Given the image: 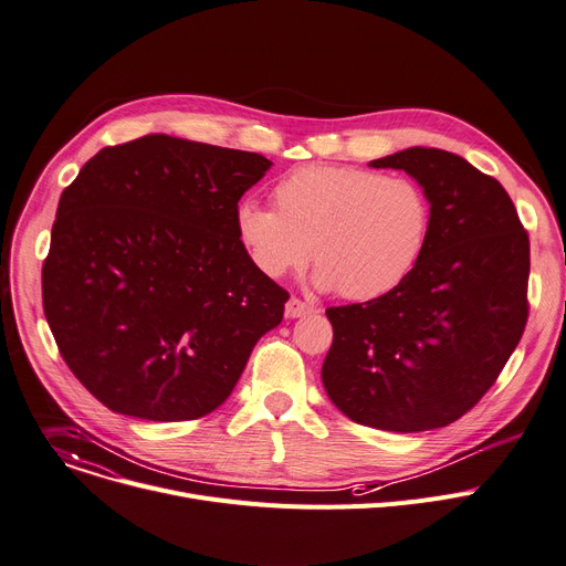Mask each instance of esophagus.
<instances>
[{
  "label": "esophagus",
  "mask_w": 566,
  "mask_h": 566,
  "mask_svg": "<svg viewBox=\"0 0 566 566\" xmlns=\"http://www.w3.org/2000/svg\"><path fill=\"white\" fill-rule=\"evenodd\" d=\"M312 312H314V307L310 303H305V300H300V297H291L286 303V316L289 318H300V316H307Z\"/></svg>",
  "instance_id": "1"
}]
</instances>
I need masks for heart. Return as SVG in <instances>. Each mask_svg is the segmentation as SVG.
I'll return each mask as SVG.
<instances>
[{"mask_svg": "<svg viewBox=\"0 0 566 566\" xmlns=\"http://www.w3.org/2000/svg\"><path fill=\"white\" fill-rule=\"evenodd\" d=\"M275 211L243 200L237 237L271 280L318 263L316 284L348 300L394 291L417 266L430 234V198L405 175L353 166H303L273 188Z\"/></svg>", "mask_w": 566, "mask_h": 566, "instance_id": "1", "label": "heart"}]
</instances>
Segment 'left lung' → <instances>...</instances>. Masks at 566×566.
<instances>
[{"mask_svg":"<svg viewBox=\"0 0 566 566\" xmlns=\"http://www.w3.org/2000/svg\"><path fill=\"white\" fill-rule=\"evenodd\" d=\"M396 168L430 198L421 259L389 293L329 307L323 361L329 400L359 426L421 432L458 421L494 387L528 323L531 241L499 179L437 147Z\"/></svg>","mask_w":566,"mask_h":566,"instance_id":"8db88e82","label":"left lung"}]
</instances>
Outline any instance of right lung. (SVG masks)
<instances>
[{
    "instance_id": "add662e5",
    "label": "right lung",
    "mask_w": 566,
    "mask_h": 566,
    "mask_svg": "<svg viewBox=\"0 0 566 566\" xmlns=\"http://www.w3.org/2000/svg\"><path fill=\"white\" fill-rule=\"evenodd\" d=\"M271 161L166 134L108 145L61 193L43 310L61 357L111 411L193 421L228 400L289 291L234 211Z\"/></svg>"
}]
</instances>
